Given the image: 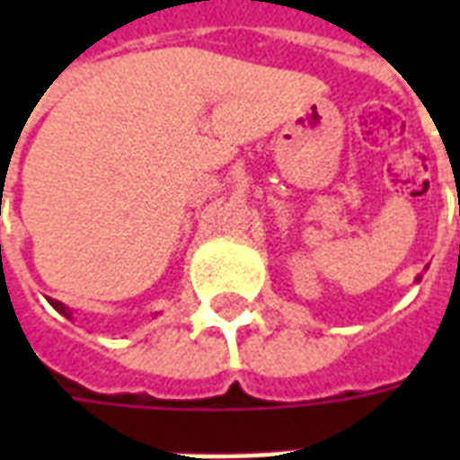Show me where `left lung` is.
<instances>
[{
  "label": "left lung",
  "instance_id": "8db88e82",
  "mask_svg": "<svg viewBox=\"0 0 460 460\" xmlns=\"http://www.w3.org/2000/svg\"><path fill=\"white\" fill-rule=\"evenodd\" d=\"M419 280H421V276H416V283H419Z\"/></svg>",
  "mask_w": 460,
  "mask_h": 460
}]
</instances>
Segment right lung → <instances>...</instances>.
I'll list each match as a JSON object with an SVG mask.
<instances>
[{
  "instance_id": "right-lung-1",
  "label": "right lung",
  "mask_w": 460,
  "mask_h": 460,
  "mask_svg": "<svg viewBox=\"0 0 460 460\" xmlns=\"http://www.w3.org/2000/svg\"><path fill=\"white\" fill-rule=\"evenodd\" d=\"M49 303H51V305H54V310H58V313H61L64 318L71 320V308H68V305H64L61 300H49Z\"/></svg>"
}]
</instances>
